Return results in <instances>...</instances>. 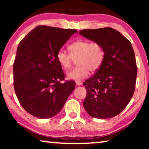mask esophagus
Here are the masks:
<instances>
[{"mask_svg": "<svg viewBox=\"0 0 149 149\" xmlns=\"http://www.w3.org/2000/svg\"><path fill=\"white\" fill-rule=\"evenodd\" d=\"M75 84H76V85H77V86H80V85H81L82 83L79 81H75Z\"/></svg>", "mask_w": 149, "mask_h": 149, "instance_id": "obj_1", "label": "esophagus"}]
</instances>
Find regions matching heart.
<instances>
[{
    "instance_id": "heart-1",
    "label": "heart",
    "mask_w": 149,
    "mask_h": 149,
    "mask_svg": "<svg viewBox=\"0 0 149 149\" xmlns=\"http://www.w3.org/2000/svg\"><path fill=\"white\" fill-rule=\"evenodd\" d=\"M70 54L60 49L57 52L56 58L60 65L65 70L71 68L77 60L78 65L67 73L70 79L80 81L87 77L89 70L97 71L104 60V52L101 45L97 42H91L85 40H77L70 45Z\"/></svg>"
}]
</instances>
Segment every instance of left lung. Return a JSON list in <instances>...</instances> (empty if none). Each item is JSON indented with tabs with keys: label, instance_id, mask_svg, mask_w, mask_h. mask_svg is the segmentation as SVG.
Segmentation results:
<instances>
[{
	"label": "left lung",
	"instance_id": "left-lung-1",
	"mask_svg": "<svg viewBox=\"0 0 149 149\" xmlns=\"http://www.w3.org/2000/svg\"><path fill=\"white\" fill-rule=\"evenodd\" d=\"M79 35L101 45L104 60L96 74L83 84L84 107L91 116L113 118L127 107L135 91L137 68L131 42L111 27L84 29Z\"/></svg>",
	"mask_w": 149,
	"mask_h": 149
}]
</instances>
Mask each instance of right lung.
Instances as JSON below:
<instances>
[{
	"label": "right lung",
	"mask_w": 149,
	"mask_h": 149,
	"mask_svg": "<svg viewBox=\"0 0 149 149\" xmlns=\"http://www.w3.org/2000/svg\"><path fill=\"white\" fill-rule=\"evenodd\" d=\"M77 32L37 26L19 43L13 65L14 90L20 104L33 116H56L75 89L74 81L61 82L65 75L56 54Z\"/></svg>",
	"instance_id": "right-lung-1"
}]
</instances>
